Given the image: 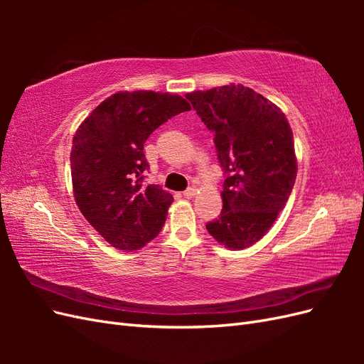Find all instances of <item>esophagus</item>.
Returning <instances> with one entry per match:
<instances>
[{
  "mask_svg": "<svg viewBox=\"0 0 364 364\" xmlns=\"http://www.w3.org/2000/svg\"><path fill=\"white\" fill-rule=\"evenodd\" d=\"M196 193H197L196 186H190V188H186V190L183 191V197H186V199H191V197L196 196Z\"/></svg>",
  "mask_w": 364,
  "mask_h": 364,
  "instance_id": "1",
  "label": "esophagus"
}]
</instances>
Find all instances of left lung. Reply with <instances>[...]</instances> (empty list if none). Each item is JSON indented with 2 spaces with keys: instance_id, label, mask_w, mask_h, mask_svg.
Instances as JSON below:
<instances>
[{
  "instance_id": "8db88e82",
  "label": "left lung",
  "mask_w": 364,
  "mask_h": 364,
  "mask_svg": "<svg viewBox=\"0 0 364 364\" xmlns=\"http://www.w3.org/2000/svg\"><path fill=\"white\" fill-rule=\"evenodd\" d=\"M214 134L225 171L223 209L206 223L225 247L257 243L282 211L296 181L293 132L281 109L243 85L186 94Z\"/></svg>"
}]
</instances>
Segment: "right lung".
Segmentation results:
<instances>
[{
	"label": "right lung",
	"mask_w": 364,
	"mask_h": 364,
	"mask_svg": "<svg viewBox=\"0 0 364 364\" xmlns=\"http://www.w3.org/2000/svg\"><path fill=\"white\" fill-rule=\"evenodd\" d=\"M190 103L168 92L114 94L98 105L73 138L71 178L75 203L109 245L136 250L155 238L173 196L144 185V142Z\"/></svg>",
	"instance_id": "right-lung-1"
}]
</instances>
